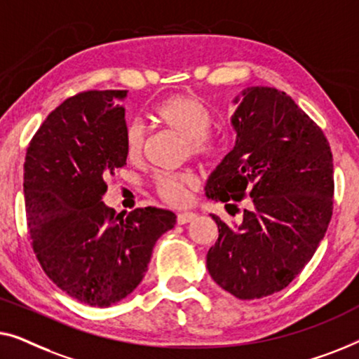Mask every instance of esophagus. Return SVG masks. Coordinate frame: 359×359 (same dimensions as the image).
Masks as SVG:
<instances>
[{
  "mask_svg": "<svg viewBox=\"0 0 359 359\" xmlns=\"http://www.w3.org/2000/svg\"><path fill=\"white\" fill-rule=\"evenodd\" d=\"M196 218V215L195 213H179L177 215V223L179 224H187V223H191V221H194Z\"/></svg>",
  "mask_w": 359,
  "mask_h": 359,
  "instance_id": "esophagus-1",
  "label": "esophagus"
}]
</instances>
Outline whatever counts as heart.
Returning a JSON list of instances; mask_svg holds the SVG:
<instances>
[{"instance_id":"obj_1","label":"heart","mask_w":359,"mask_h":359,"mask_svg":"<svg viewBox=\"0 0 359 359\" xmlns=\"http://www.w3.org/2000/svg\"><path fill=\"white\" fill-rule=\"evenodd\" d=\"M153 117L187 141L189 154L201 161H213L223 153L224 138L211 133V112L194 94H175L153 107ZM144 133L140 123H130L125 130V153L136 161L143 153ZM196 179L190 172L159 175L156 191L165 203L182 206L190 198Z\"/></svg>"}]
</instances>
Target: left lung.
<instances>
[{
    "label": "left lung",
    "mask_w": 359,
    "mask_h": 359,
    "mask_svg": "<svg viewBox=\"0 0 359 359\" xmlns=\"http://www.w3.org/2000/svg\"><path fill=\"white\" fill-rule=\"evenodd\" d=\"M234 102L236 144L205 190L229 206L250 198L239 226L211 216L219 236L206 269L232 296L259 299L285 290L324 239L333 210V159L324 131L283 90L255 86Z\"/></svg>",
    "instance_id": "1"
}]
</instances>
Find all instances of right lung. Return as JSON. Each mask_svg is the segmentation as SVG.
<instances>
[{"label": "right lung", "mask_w": 359, "mask_h": 359, "mask_svg": "<svg viewBox=\"0 0 359 359\" xmlns=\"http://www.w3.org/2000/svg\"><path fill=\"white\" fill-rule=\"evenodd\" d=\"M127 90H86L65 100L30 140L24 196L32 249L50 280L84 304L122 301L148 270L156 241L172 229L169 210L115 216L102 196L127 164Z\"/></svg>", "instance_id": "1"}]
</instances>
